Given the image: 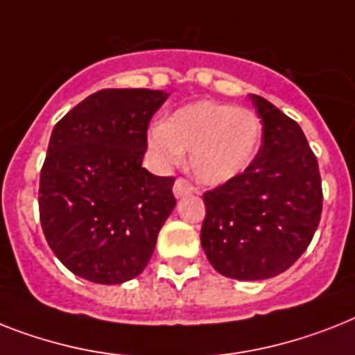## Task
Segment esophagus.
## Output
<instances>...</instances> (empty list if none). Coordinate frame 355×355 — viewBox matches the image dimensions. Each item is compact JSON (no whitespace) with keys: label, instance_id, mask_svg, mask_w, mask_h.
<instances>
[{"label":"esophagus","instance_id":"obj_1","mask_svg":"<svg viewBox=\"0 0 355 355\" xmlns=\"http://www.w3.org/2000/svg\"><path fill=\"white\" fill-rule=\"evenodd\" d=\"M189 193H193V186L187 180H184V178H177V182H175V186H173V195L177 198L180 197H186V195H189Z\"/></svg>","mask_w":355,"mask_h":355}]
</instances>
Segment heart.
<instances>
[{
  "label": "heart",
  "instance_id": "heart-1",
  "mask_svg": "<svg viewBox=\"0 0 355 355\" xmlns=\"http://www.w3.org/2000/svg\"><path fill=\"white\" fill-rule=\"evenodd\" d=\"M262 125L250 109L198 100L155 123L148 132L151 153L162 166H173L189 151V168L207 186L243 175L257 155Z\"/></svg>",
  "mask_w": 355,
  "mask_h": 355
}]
</instances>
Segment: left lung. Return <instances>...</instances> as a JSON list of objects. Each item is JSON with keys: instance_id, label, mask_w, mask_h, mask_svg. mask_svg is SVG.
I'll return each instance as SVG.
<instances>
[{"instance_id": "1", "label": "left lung", "mask_w": 355, "mask_h": 355, "mask_svg": "<svg viewBox=\"0 0 355 355\" xmlns=\"http://www.w3.org/2000/svg\"><path fill=\"white\" fill-rule=\"evenodd\" d=\"M262 122V146L252 166L204 193L200 243L224 277L262 281L301 257L321 220L318 158L297 122L250 94Z\"/></svg>"}]
</instances>
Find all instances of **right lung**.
<instances>
[{"instance_id": "right-lung-1", "label": "right lung", "mask_w": 355, "mask_h": 355, "mask_svg": "<svg viewBox=\"0 0 355 355\" xmlns=\"http://www.w3.org/2000/svg\"><path fill=\"white\" fill-rule=\"evenodd\" d=\"M166 91L102 89L54 125L40 175V220L67 270L98 284L144 272L177 204L173 177L142 168Z\"/></svg>"}]
</instances>
